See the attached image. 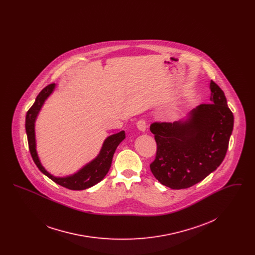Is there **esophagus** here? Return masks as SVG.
<instances>
[{
  "label": "esophagus",
  "mask_w": 255,
  "mask_h": 255,
  "mask_svg": "<svg viewBox=\"0 0 255 255\" xmlns=\"http://www.w3.org/2000/svg\"><path fill=\"white\" fill-rule=\"evenodd\" d=\"M136 127L139 131L141 132H145L146 130V122L144 120H139L138 122H136Z\"/></svg>",
  "instance_id": "1"
}]
</instances>
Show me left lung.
I'll list each match as a JSON object with an SVG mask.
<instances>
[{"mask_svg":"<svg viewBox=\"0 0 255 255\" xmlns=\"http://www.w3.org/2000/svg\"><path fill=\"white\" fill-rule=\"evenodd\" d=\"M210 102L192 110L186 120L154 122L157 153L150 169L161 184L188 188L217 169L226 157L234 118L227 98L214 81Z\"/></svg>","mask_w":255,"mask_h":255,"instance_id":"obj_1","label":"left lung"}]
</instances>
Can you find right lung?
Listing matches in <instances>:
<instances>
[{
  "label": "right lung",
  "instance_id": "obj_1",
  "mask_svg": "<svg viewBox=\"0 0 255 255\" xmlns=\"http://www.w3.org/2000/svg\"><path fill=\"white\" fill-rule=\"evenodd\" d=\"M55 88V84H49L46 88H44L40 94L37 96L34 104L30 107V109L27 111L25 116V132L27 135V142L29 152L31 154V157L33 158V161L35 162L37 167L39 170L45 174L47 177H49L50 180L56 182L63 187H66L71 190H83L89 187L94 186L100 181L103 180V178L108 173L113 156L115 154V151L117 147L125 138V132L122 131L120 133H115L108 136L102 148L97 155V158L93 159L91 162L86 164L84 167H82L78 172L74 173L73 175L68 177H54L50 175L47 170L43 167V165L40 162V159L38 158L36 152V141H35V130H34V123L36 120L37 116L42 108L44 102L46 99L51 95Z\"/></svg>",
  "mask_w": 255,
  "mask_h": 255
}]
</instances>
